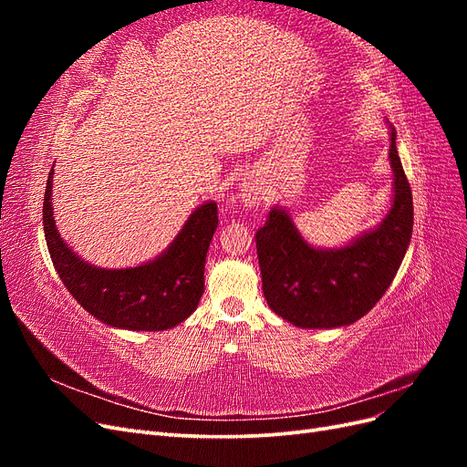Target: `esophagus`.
<instances>
[{
    "label": "esophagus",
    "mask_w": 467,
    "mask_h": 467,
    "mask_svg": "<svg viewBox=\"0 0 467 467\" xmlns=\"http://www.w3.org/2000/svg\"><path fill=\"white\" fill-rule=\"evenodd\" d=\"M239 199H242L244 206L253 208V206H257L261 201V191L255 182H244L242 191H239Z\"/></svg>",
    "instance_id": "obj_1"
}]
</instances>
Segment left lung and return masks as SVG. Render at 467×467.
Instances as JSON below:
<instances>
[{"label":"left lung","instance_id":"obj_1","mask_svg":"<svg viewBox=\"0 0 467 467\" xmlns=\"http://www.w3.org/2000/svg\"><path fill=\"white\" fill-rule=\"evenodd\" d=\"M393 204L379 228L335 251L307 245L282 208L255 234L268 307L298 327H341L368 314L386 294L413 232V194L391 129Z\"/></svg>","mask_w":467,"mask_h":467}]
</instances>
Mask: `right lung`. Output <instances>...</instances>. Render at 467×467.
<instances>
[{
  "mask_svg": "<svg viewBox=\"0 0 467 467\" xmlns=\"http://www.w3.org/2000/svg\"><path fill=\"white\" fill-rule=\"evenodd\" d=\"M52 169L47 181L42 223L54 268L69 294L91 316L112 327L163 331L185 321L204 292L206 251L218 228V206L194 210L161 257L120 271H107L81 261L56 230L52 214Z\"/></svg>",
  "mask_w": 467,
  "mask_h": 467,
  "instance_id": "right-lung-1",
  "label": "right lung"
}]
</instances>
